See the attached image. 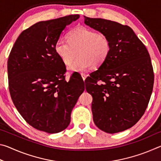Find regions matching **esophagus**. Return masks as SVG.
<instances>
[{
	"label": "esophagus",
	"instance_id": "esophagus-1",
	"mask_svg": "<svg viewBox=\"0 0 161 161\" xmlns=\"http://www.w3.org/2000/svg\"><path fill=\"white\" fill-rule=\"evenodd\" d=\"M81 77H82V79H83V80H84V81L85 80L86 77H87V75H86V74H84V73H81Z\"/></svg>",
	"mask_w": 161,
	"mask_h": 161
}]
</instances>
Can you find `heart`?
Returning <instances> with one entry per match:
<instances>
[{
  "mask_svg": "<svg viewBox=\"0 0 161 161\" xmlns=\"http://www.w3.org/2000/svg\"><path fill=\"white\" fill-rule=\"evenodd\" d=\"M54 51L64 64H69L77 52L78 58L68 69L81 72L91 67L102 66L109 56L111 45L106 35L86 27H78L68 32L67 41L58 40L55 42Z\"/></svg>",
  "mask_w": 161,
  "mask_h": 161,
  "instance_id": "1",
  "label": "heart"
}]
</instances>
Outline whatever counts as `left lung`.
I'll list each match as a JSON object with an SVG mask.
<instances>
[{
	"label": "left lung",
	"instance_id": "8db88e82",
	"mask_svg": "<svg viewBox=\"0 0 161 161\" xmlns=\"http://www.w3.org/2000/svg\"><path fill=\"white\" fill-rule=\"evenodd\" d=\"M84 23L110 40L111 53L85 80L93 97L96 126L115 133L130 129L145 113L154 82L153 69L146 46L128 25L84 16Z\"/></svg>",
	"mask_w": 161,
	"mask_h": 161
}]
</instances>
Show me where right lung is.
<instances>
[{"label":"right lung","instance_id":"obj_1","mask_svg":"<svg viewBox=\"0 0 161 161\" xmlns=\"http://www.w3.org/2000/svg\"><path fill=\"white\" fill-rule=\"evenodd\" d=\"M79 18L69 15L38 22L21 32L9 54L8 75L13 102L27 123L48 133L69 126L71 112L84 90L78 72L66 81V67L54 51L65 27Z\"/></svg>","mask_w":161,"mask_h":161}]
</instances>
